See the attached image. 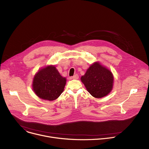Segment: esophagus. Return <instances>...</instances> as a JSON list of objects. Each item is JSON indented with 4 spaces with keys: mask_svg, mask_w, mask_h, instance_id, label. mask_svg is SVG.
Wrapping results in <instances>:
<instances>
[{
    "mask_svg": "<svg viewBox=\"0 0 149 149\" xmlns=\"http://www.w3.org/2000/svg\"><path fill=\"white\" fill-rule=\"evenodd\" d=\"M71 78H72V79H78V78H79V76H78V74H75V75H74V76H72Z\"/></svg>",
    "mask_w": 149,
    "mask_h": 149,
    "instance_id": "esophagus-1",
    "label": "esophagus"
}]
</instances>
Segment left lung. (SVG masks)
<instances>
[{"label":"left lung","instance_id":"1","mask_svg":"<svg viewBox=\"0 0 149 149\" xmlns=\"http://www.w3.org/2000/svg\"><path fill=\"white\" fill-rule=\"evenodd\" d=\"M90 94L100 98L109 94L112 90L113 75L110 70L98 62L91 65L86 73L81 78Z\"/></svg>","mask_w":149,"mask_h":149}]
</instances>
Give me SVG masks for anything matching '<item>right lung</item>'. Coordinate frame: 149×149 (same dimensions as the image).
I'll return each mask as SVG.
<instances>
[{"instance_id": "add662e5", "label": "right lung", "mask_w": 149, "mask_h": 149, "mask_svg": "<svg viewBox=\"0 0 149 149\" xmlns=\"http://www.w3.org/2000/svg\"><path fill=\"white\" fill-rule=\"evenodd\" d=\"M66 78L62 77L55 67L51 65L39 70L33 81V90L39 98L49 101L58 98L64 89Z\"/></svg>"}]
</instances>
